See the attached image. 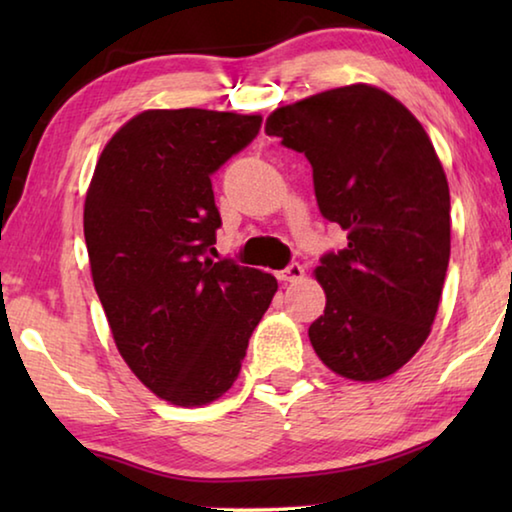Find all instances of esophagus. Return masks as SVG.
I'll use <instances>...</instances> for the list:
<instances>
[{
    "label": "esophagus",
    "instance_id": "1",
    "mask_svg": "<svg viewBox=\"0 0 512 512\" xmlns=\"http://www.w3.org/2000/svg\"><path fill=\"white\" fill-rule=\"evenodd\" d=\"M302 275H305V268H302L298 262H291L287 268H284V271L277 273V280L296 282V280H300Z\"/></svg>",
    "mask_w": 512,
    "mask_h": 512
}]
</instances>
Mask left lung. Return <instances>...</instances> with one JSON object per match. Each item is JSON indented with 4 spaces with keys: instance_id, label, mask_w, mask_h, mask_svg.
Listing matches in <instances>:
<instances>
[{
    "instance_id": "obj_1",
    "label": "left lung",
    "mask_w": 512,
    "mask_h": 512,
    "mask_svg": "<svg viewBox=\"0 0 512 512\" xmlns=\"http://www.w3.org/2000/svg\"><path fill=\"white\" fill-rule=\"evenodd\" d=\"M266 133L305 153L320 214L348 232L314 271L327 305L311 345L341 377L393 375L427 341L449 264V185L429 135L366 83L277 108Z\"/></svg>"
}]
</instances>
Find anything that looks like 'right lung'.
Masks as SVG:
<instances>
[{
	"label": "right lung",
	"instance_id": "1",
	"mask_svg": "<svg viewBox=\"0 0 512 512\" xmlns=\"http://www.w3.org/2000/svg\"><path fill=\"white\" fill-rule=\"evenodd\" d=\"M259 115L144 110L106 144L85 196L94 289L135 377L176 406L235 384L277 291L271 273L207 257L221 214L212 173L255 140Z\"/></svg>",
	"mask_w": 512,
	"mask_h": 512
}]
</instances>
